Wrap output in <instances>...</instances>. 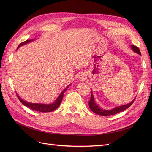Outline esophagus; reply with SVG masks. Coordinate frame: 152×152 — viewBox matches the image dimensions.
I'll use <instances>...</instances> for the list:
<instances>
[{"label":"esophagus","instance_id":"obj_1","mask_svg":"<svg viewBox=\"0 0 152 152\" xmlns=\"http://www.w3.org/2000/svg\"><path fill=\"white\" fill-rule=\"evenodd\" d=\"M79 78H80L81 80V81H84V80H85V79H86V78H85V76H84V75H82L80 76V77H79Z\"/></svg>","mask_w":152,"mask_h":152}]
</instances>
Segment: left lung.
<instances>
[{
  "instance_id": "1",
  "label": "left lung",
  "mask_w": 152,
  "mask_h": 152,
  "mask_svg": "<svg viewBox=\"0 0 152 152\" xmlns=\"http://www.w3.org/2000/svg\"><path fill=\"white\" fill-rule=\"evenodd\" d=\"M131 47H132V49L135 52H136V53L141 55L140 51L139 49L137 46L132 45ZM91 99L89 102V108L95 113H96V114L99 115H101V116H105L113 115L117 114L119 112H121V111H123L125 110L126 109L128 108L129 107H131L132 105V104L134 103V102L135 101V99H134L131 103H128V104H126V105H122V106H119V107H116V108H115L112 110H103V109L100 108L99 107H98V105L95 103V100H94V97H93L92 91H91Z\"/></svg>"
}]
</instances>
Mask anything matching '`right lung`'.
I'll use <instances>...</instances> for the list:
<instances>
[{
  "instance_id": "add662e5",
  "label": "right lung",
  "mask_w": 152,
  "mask_h": 152,
  "mask_svg": "<svg viewBox=\"0 0 152 152\" xmlns=\"http://www.w3.org/2000/svg\"><path fill=\"white\" fill-rule=\"evenodd\" d=\"M32 41H33V39L32 40ZM32 41H31V40H26V41H24V42L20 43V45L18 46L17 49H18V48L20 46H21L23 45H25V44H26L27 43H29V42H30ZM70 85L67 86L66 88L62 91V92L59 95V97L57 98V100H55V102H53V103H51V104H49V105H47V104H42V103H29V102H27L26 101L23 100L18 96L17 94V97H18L19 100L23 103L24 105H25L26 107H28V108H31L32 110H35V111H40V112H43V113L51 112V111H54L55 110L57 109L60 106V103H61V102L62 101V99H63L64 93H65V92L68 88V87Z\"/></svg>"
}]
</instances>
